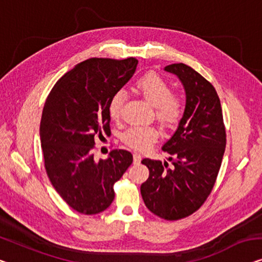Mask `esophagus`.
<instances>
[{"instance_id":"esophagus-1","label":"esophagus","mask_w":262,"mask_h":262,"mask_svg":"<svg viewBox=\"0 0 262 262\" xmlns=\"http://www.w3.org/2000/svg\"><path fill=\"white\" fill-rule=\"evenodd\" d=\"M133 158H134V163H140V161H141V155L135 153L134 155H133Z\"/></svg>"}]
</instances>
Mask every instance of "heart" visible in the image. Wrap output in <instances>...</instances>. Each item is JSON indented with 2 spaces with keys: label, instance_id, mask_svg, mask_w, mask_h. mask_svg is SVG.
Masks as SVG:
<instances>
[{
  "label": "heart",
  "instance_id": "heart-1",
  "mask_svg": "<svg viewBox=\"0 0 262 262\" xmlns=\"http://www.w3.org/2000/svg\"><path fill=\"white\" fill-rule=\"evenodd\" d=\"M134 87L141 95L154 106L155 118L166 127H174L180 122L185 114L186 103L178 93H171L168 82L158 74L149 73L135 81ZM126 92L123 89L115 92L108 104L109 115L113 120L122 116ZM159 132L153 126H133L123 132L122 141L136 150H146L158 140Z\"/></svg>",
  "mask_w": 262,
  "mask_h": 262
}]
</instances>
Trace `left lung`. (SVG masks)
Masks as SVG:
<instances>
[{
  "mask_svg": "<svg viewBox=\"0 0 262 262\" xmlns=\"http://www.w3.org/2000/svg\"><path fill=\"white\" fill-rule=\"evenodd\" d=\"M186 91L185 114L178 130L163 144L170 161L143 159L149 177L141 185L147 208L159 217L175 221L192 215L205 204L215 185L226 147L220 99L204 76L185 63L167 66Z\"/></svg>",
  "mask_w": 262,
  "mask_h": 262,
  "instance_id": "8db88e82",
  "label": "left lung"
}]
</instances>
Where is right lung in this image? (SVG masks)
I'll return each instance as SVG.
<instances>
[{
	"mask_svg": "<svg viewBox=\"0 0 262 262\" xmlns=\"http://www.w3.org/2000/svg\"><path fill=\"white\" fill-rule=\"evenodd\" d=\"M138 60L88 58L58 80L47 97L40 124L45 168L70 208L85 215L106 210L114 183L133 162L130 151L114 149L94 159L95 139L111 133L108 104L135 73Z\"/></svg>",
	"mask_w": 262,
	"mask_h": 262,
	"instance_id": "right-lung-1",
	"label": "right lung"
}]
</instances>
